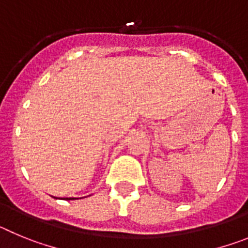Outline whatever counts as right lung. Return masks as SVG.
Wrapping results in <instances>:
<instances>
[{"label":"right lung","instance_id":"right-lung-1","mask_svg":"<svg viewBox=\"0 0 248 248\" xmlns=\"http://www.w3.org/2000/svg\"><path fill=\"white\" fill-rule=\"evenodd\" d=\"M54 199H57V198H54ZM64 200H76V198H65Z\"/></svg>","mask_w":248,"mask_h":248}]
</instances>
